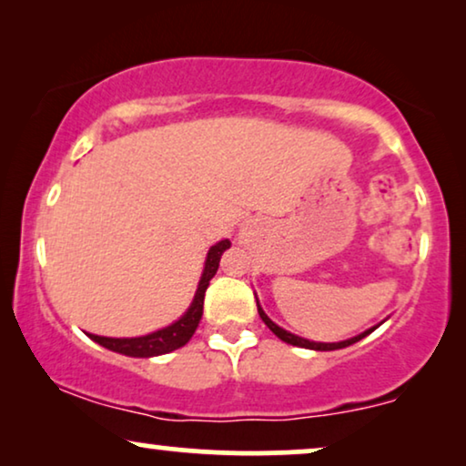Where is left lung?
<instances>
[{
    "label": "left lung",
    "instance_id": "left-lung-1",
    "mask_svg": "<svg viewBox=\"0 0 466 466\" xmlns=\"http://www.w3.org/2000/svg\"><path fill=\"white\" fill-rule=\"evenodd\" d=\"M258 305V303H257ZM258 314H260V318H263V322L267 324V327H269L273 333H276L279 339L282 341H286V343H290V346H299V348H308V350H318V352H329V350H339V348H346V346H352V343H356V341H360L362 337H367L369 333H371V330L375 329H369V330H365V333H360V335H356V337H352V339H346V341H339V343H316V341H309V339H303V337H297V335H292V333H289V330H284V329H279L276 322H271L269 318H267V314L263 309H260V305H258Z\"/></svg>",
    "mask_w": 466,
    "mask_h": 466
}]
</instances>
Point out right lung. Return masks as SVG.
<instances>
[{
  "label": "right lung",
  "instance_id": "add662e5",
  "mask_svg": "<svg viewBox=\"0 0 466 466\" xmlns=\"http://www.w3.org/2000/svg\"><path fill=\"white\" fill-rule=\"evenodd\" d=\"M228 246H231L228 244V239H222L216 246L209 248L206 269H203L199 289L195 292L193 303H190L187 314H184L177 322L171 324V327H165L161 330H157V333H150L144 337H133V339H112V337H99V335H88V337H91L93 341H97L99 346L112 350V352H118L125 356H137V359L167 354V352H174L177 348H182L184 343H188L190 337H193L197 327H199V320L203 314V299H206L209 279L216 276V271H218L220 257Z\"/></svg>",
  "mask_w": 466,
  "mask_h": 466
}]
</instances>
